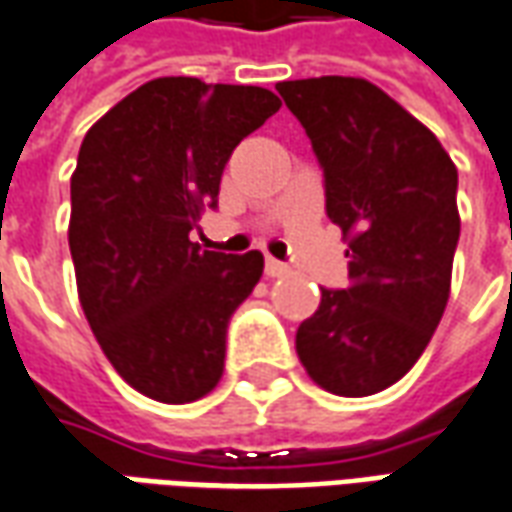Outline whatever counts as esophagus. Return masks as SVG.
<instances>
[{
	"instance_id": "34e87169",
	"label": "esophagus",
	"mask_w": 512,
	"mask_h": 512,
	"mask_svg": "<svg viewBox=\"0 0 512 512\" xmlns=\"http://www.w3.org/2000/svg\"><path fill=\"white\" fill-rule=\"evenodd\" d=\"M291 268L285 266V263H280V260H274V257H268L266 260V274L268 277H285Z\"/></svg>"
}]
</instances>
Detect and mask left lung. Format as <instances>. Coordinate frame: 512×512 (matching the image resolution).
<instances>
[{"instance_id":"1","label":"left lung","mask_w":512,"mask_h":512,"mask_svg":"<svg viewBox=\"0 0 512 512\" xmlns=\"http://www.w3.org/2000/svg\"><path fill=\"white\" fill-rule=\"evenodd\" d=\"M277 91L324 171L327 216L352 235L349 285L321 288L296 355L324 391L371 396L416 366L443 316L460 241L457 169L368 80L313 77Z\"/></svg>"}]
</instances>
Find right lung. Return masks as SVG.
I'll return each mask as SVG.
<instances>
[{
	"label": "right lung",
	"instance_id": "add662e5",
	"mask_svg": "<svg viewBox=\"0 0 512 512\" xmlns=\"http://www.w3.org/2000/svg\"><path fill=\"white\" fill-rule=\"evenodd\" d=\"M280 110L257 85L160 77L82 138L69 246L85 318L135 391L185 405L216 388L232 313L263 255L207 252L188 235L219 207L232 149Z\"/></svg>",
	"mask_w": 512,
	"mask_h": 512
}]
</instances>
